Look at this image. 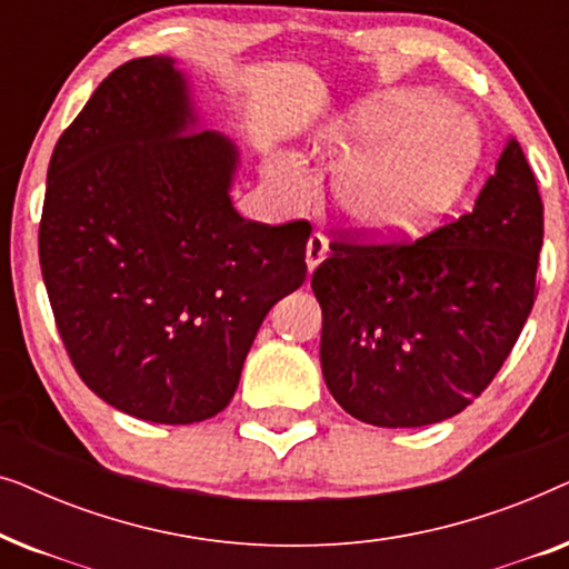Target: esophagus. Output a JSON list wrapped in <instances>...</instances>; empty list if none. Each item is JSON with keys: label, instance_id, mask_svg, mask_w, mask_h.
Instances as JSON below:
<instances>
[{"label": "esophagus", "instance_id": "obj_1", "mask_svg": "<svg viewBox=\"0 0 569 569\" xmlns=\"http://www.w3.org/2000/svg\"><path fill=\"white\" fill-rule=\"evenodd\" d=\"M326 256H329V240H326L323 232H313L308 238L306 246V261H308V271H313L318 263H321Z\"/></svg>", "mask_w": 569, "mask_h": 569}]
</instances>
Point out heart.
<instances>
[{
	"label": "heart",
	"instance_id": "heart-1",
	"mask_svg": "<svg viewBox=\"0 0 569 569\" xmlns=\"http://www.w3.org/2000/svg\"><path fill=\"white\" fill-rule=\"evenodd\" d=\"M427 90H383L331 123L323 142L343 162L333 193L357 230L376 238L419 232L453 207L479 162V131ZM290 201L310 197L298 166L277 160Z\"/></svg>",
	"mask_w": 569,
	"mask_h": 569
}]
</instances>
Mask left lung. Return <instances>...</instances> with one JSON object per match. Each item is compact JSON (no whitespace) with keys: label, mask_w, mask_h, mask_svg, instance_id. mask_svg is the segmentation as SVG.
Here are the masks:
<instances>
[{"label":"left lung","mask_w":569,"mask_h":569,"mask_svg":"<svg viewBox=\"0 0 569 569\" xmlns=\"http://www.w3.org/2000/svg\"><path fill=\"white\" fill-rule=\"evenodd\" d=\"M541 243L539 186L516 137L469 214L411 243H331L310 287L339 407L376 427H425L469 407L523 331Z\"/></svg>","instance_id":"1"}]
</instances>
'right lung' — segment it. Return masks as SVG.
Listing matches in <instances>:
<instances>
[{"label":"right lung","mask_w":569,"mask_h":569,"mask_svg":"<svg viewBox=\"0 0 569 569\" xmlns=\"http://www.w3.org/2000/svg\"><path fill=\"white\" fill-rule=\"evenodd\" d=\"M238 147L201 131L176 59L113 69L59 137L38 253L69 360L123 415L204 422L256 331L306 282L310 224L243 220Z\"/></svg>","instance_id":"add662e5"}]
</instances>
